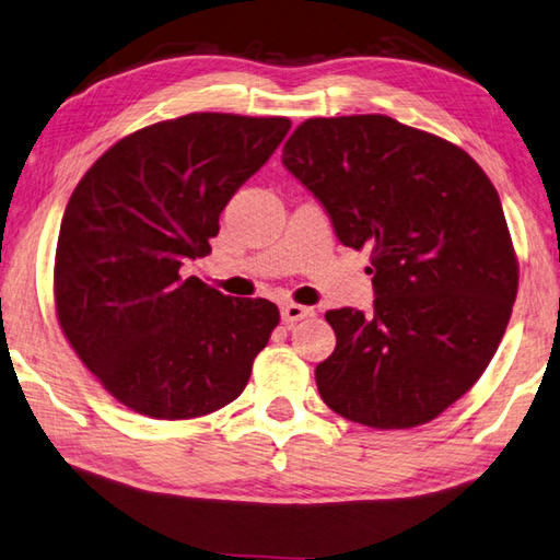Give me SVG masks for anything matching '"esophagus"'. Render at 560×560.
<instances>
[{
  "mask_svg": "<svg viewBox=\"0 0 560 560\" xmlns=\"http://www.w3.org/2000/svg\"><path fill=\"white\" fill-rule=\"evenodd\" d=\"M313 315V308H308V305H299V303H283L281 305V320L287 325H293L303 320V317H311Z\"/></svg>",
  "mask_w": 560,
  "mask_h": 560,
  "instance_id": "esophagus-1",
  "label": "esophagus"
}]
</instances>
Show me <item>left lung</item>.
<instances>
[{"mask_svg": "<svg viewBox=\"0 0 560 560\" xmlns=\"http://www.w3.org/2000/svg\"><path fill=\"white\" fill-rule=\"evenodd\" d=\"M281 160L339 243L371 249L374 313H325L337 347L315 369L320 398L376 430L440 418L483 376L517 299L495 186L454 142L381 114L303 120Z\"/></svg>", "mask_w": 560, "mask_h": 560, "instance_id": "obj_1", "label": "left lung"}]
</instances>
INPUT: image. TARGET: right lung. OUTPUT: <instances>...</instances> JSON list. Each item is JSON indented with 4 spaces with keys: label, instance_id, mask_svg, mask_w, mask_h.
<instances>
[{
    "label": "right lung",
    "instance_id": "1",
    "mask_svg": "<svg viewBox=\"0 0 560 560\" xmlns=\"http://www.w3.org/2000/svg\"><path fill=\"white\" fill-rule=\"evenodd\" d=\"M283 116L186 114L120 138L72 191L55 249L62 335L96 381L152 420H194L245 390L279 308L182 277L289 133Z\"/></svg>",
    "mask_w": 560,
    "mask_h": 560
}]
</instances>
